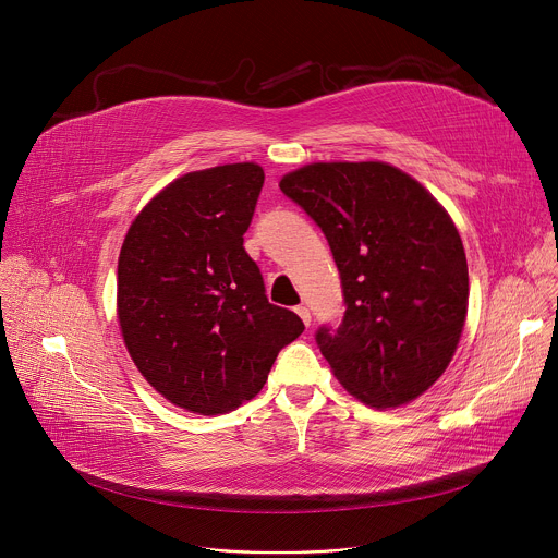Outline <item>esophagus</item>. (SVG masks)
<instances>
[{"label":"esophagus","mask_w":558,"mask_h":558,"mask_svg":"<svg viewBox=\"0 0 558 558\" xmlns=\"http://www.w3.org/2000/svg\"><path fill=\"white\" fill-rule=\"evenodd\" d=\"M295 313L302 317V323H304L306 327L311 325V311H308L306 306H302V304H300V306H295Z\"/></svg>","instance_id":"34e87169"}]
</instances>
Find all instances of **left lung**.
Returning a JSON list of instances; mask_svg holds the SVG:
<instances>
[{"label": "left lung", "mask_w": 558, "mask_h": 558, "mask_svg": "<svg viewBox=\"0 0 558 558\" xmlns=\"http://www.w3.org/2000/svg\"><path fill=\"white\" fill-rule=\"evenodd\" d=\"M323 229L344 317L315 333L357 400L409 404L448 368L468 313V265L446 209L388 163H313L280 181Z\"/></svg>", "instance_id": "obj_1"}]
</instances>
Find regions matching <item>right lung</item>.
<instances>
[{"label": "right lung", "instance_id": "add662e5", "mask_svg": "<svg viewBox=\"0 0 558 558\" xmlns=\"http://www.w3.org/2000/svg\"><path fill=\"white\" fill-rule=\"evenodd\" d=\"M265 183L256 163L190 172L134 218L117 311L141 375L172 404L218 415L260 392L304 325L265 295L245 231Z\"/></svg>", "mask_w": 558, "mask_h": 558}]
</instances>
